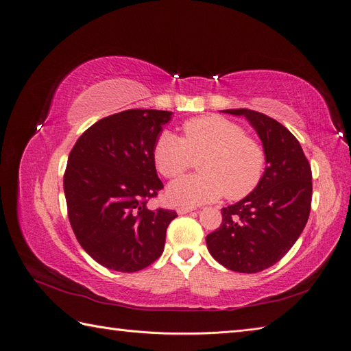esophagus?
<instances>
[{
  "mask_svg": "<svg viewBox=\"0 0 351 351\" xmlns=\"http://www.w3.org/2000/svg\"><path fill=\"white\" fill-rule=\"evenodd\" d=\"M192 210H195V208H193V206H178V208H177V212H178L180 215L189 214V212H192Z\"/></svg>",
  "mask_w": 351,
  "mask_h": 351,
  "instance_id": "esophagus-1",
  "label": "esophagus"
}]
</instances>
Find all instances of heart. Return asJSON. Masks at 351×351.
Instances as JSON below:
<instances>
[{
    "mask_svg": "<svg viewBox=\"0 0 351 351\" xmlns=\"http://www.w3.org/2000/svg\"><path fill=\"white\" fill-rule=\"evenodd\" d=\"M200 159L202 173L178 178L167 196L176 205H200L227 196L237 200L252 193L263 177L267 156L263 147L244 134L243 127L221 115H205L183 124V139L169 130L158 134L152 156L167 178L180 177Z\"/></svg>",
    "mask_w": 351,
    "mask_h": 351,
    "instance_id": "b5f03b06",
    "label": "heart"
}]
</instances>
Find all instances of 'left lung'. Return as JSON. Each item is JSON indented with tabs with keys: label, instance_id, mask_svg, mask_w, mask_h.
Wrapping results in <instances>:
<instances>
[{
	"label": "left lung",
	"instance_id": "1",
	"mask_svg": "<svg viewBox=\"0 0 351 351\" xmlns=\"http://www.w3.org/2000/svg\"><path fill=\"white\" fill-rule=\"evenodd\" d=\"M222 112L243 115L256 130L267 168L250 195L221 209V226L206 244L222 267L254 274L277 263L300 237L311 214L312 169L299 141L277 120L246 108Z\"/></svg>",
	"mask_w": 351,
	"mask_h": 351
}]
</instances>
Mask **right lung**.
I'll return each instance as SVG.
<instances>
[{"label":"right lung","mask_w":351,"mask_h":351,"mask_svg":"<svg viewBox=\"0 0 351 351\" xmlns=\"http://www.w3.org/2000/svg\"><path fill=\"white\" fill-rule=\"evenodd\" d=\"M171 115L159 110L108 115L90 125L69 155L70 224L84 252L105 268L141 271L164 250L167 227L177 214L146 204L164 187L152 149Z\"/></svg>","instance_id":"add662e5"}]
</instances>
